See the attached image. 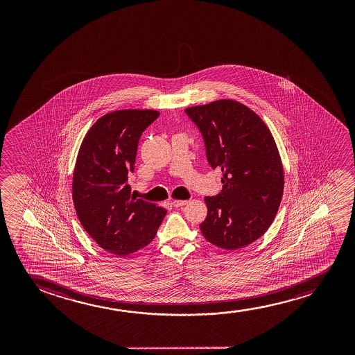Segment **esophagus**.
Returning <instances> with one entry per match:
<instances>
[{
  "mask_svg": "<svg viewBox=\"0 0 355 355\" xmlns=\"http://www.w3.org/2000/svg\"><path fill=\"white\" fill-rule=\"evenodd\" d=\"M187 202H188V201H185V200H173V201H172V205H173L175 207H180V206H184V205H187Z\"/></svg>",
  "mask_w": 355,
  "mask_h": 355,
  "instance_id": "1",
  "label": "esophagus"
}]
</instances>
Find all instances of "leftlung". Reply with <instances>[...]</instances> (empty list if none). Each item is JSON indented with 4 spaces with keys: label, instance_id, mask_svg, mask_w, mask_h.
<instances>
[{
    "label": "left lung",
    "instance_id": "obj_1",
    "mask_svg": "<svg viewBox=\"0 0 355 355\" xmlns=\"http://www.w3.org/2000/svg\"><path fill=\"white\" fill-rule=\"evenodd\" d=\"M185 112L204 137L209 165L223 175L222 191L205 198L201 233L224 250L248 246L267 232L282 202L284 168L272 133L256 112L232 99Z\"/></svg>",
    "mask_w": 355,
    "mask_h": 355
}]
</instances>
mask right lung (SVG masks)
Instances as JSON below:
<instances>
[{
  "label": "right lung",
  "mask_w": 355,
  "mask_h": 355,
  "mask_svg": "<svg viewBox=\"0 0 355 355\" xmlns=\"http://www.w3.org/2000/svg\"><path fill=\"white\" fill-rule=\"evenodd\" d=\"M156 110L123 109L98 119L83 138L73 175L78 220L107 252L126 256L155 238L167 211L133 198L127 184L138 141L159 117Z\"/></svg>",
  "instance_id": "obj_1"
}]
</instances>
